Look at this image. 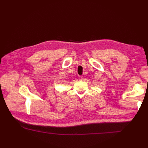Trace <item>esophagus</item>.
I'll use <instances>...</instances> for the list:
<instances>
[{"label":"esophagus","instance_id":"obj_1","mask_svg":"<svg viewBox=\"0 0 148 148\" xmlns=\"http://www.w3.org/2000/svg\"><path fill=\"white\" fill-rule=\"evenodd\" d=\"M79 79L80 80H82V79H83V76H81V75L79 76Z\"/></svg>","mask_w":148,"mask_h":148}]
</instances>
